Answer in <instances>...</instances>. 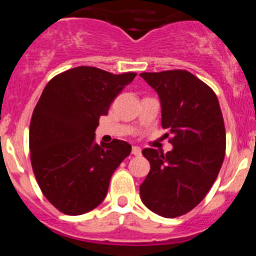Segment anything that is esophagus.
I'll return each mask as SVG.
<instances>
[{"label": "esophagus", "instance_id": "1", "mask_svg": "<svg viewBox=\"0 0 256 256\" xmlns=\"http://www.w3.org/2000/svg\"><path fill=\"white\" fill-rule=\"evenodd\" d=\"M132 154H133V155H136V156L141 155V148H138V146H133Z\"/></svg>", "mask_w": 256, "mask_h": 256}]
</instances>
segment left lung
<instances>
[{
	"label": "left lung",
	"instance_id": "1",
	"mask_svg": "<svg viewBox=\"0 0 256 256\" xmlns=\"http://www.w3.org/2000/svg\"><path fill=\"white\" fill-rule=\"evenodd\" d=\"M140 76L158 92L162 126L173 150L144 148L150 172L140 186L144 204L164 218H177L204 200L226 155V128L218 97L187 70Z\"/></svg>",
	"mask_w": 256,
	"mask_h": 256
}]
</instances>
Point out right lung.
I'll return each mask as SVG.
<instances>
[{"label": "right lung", "mask_w": 256, "mask_h": 256, "mask_svg": "<svg viewBox=\"0 0 256 256\" xmlns=\"http://www.w3.org/2000/svg\"><path fill=\"white\" fill-rule=\"evenodd\" d=\"M136 73L76 66L47 83L32 115L29 150L44 198L66 216L102 202L115 169L130 154L128 142L94 144V130Z\"/></svg>", "instance_id": "add662e5"}]
</instances>
